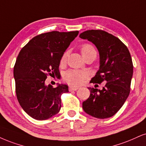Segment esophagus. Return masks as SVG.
<instances>
[{
    "label": "esophagus",
    "mask_w": 146,
    "mask_h": 146,
    "mask_svg": "<svg viewBox=\"0 0 146 146\" xmlns=\"http://www.w3.org/2000/svg\"><path fill=\"white\" fill-rule=\"evenodd\" d=\"M77 89H78V87H69V91H76Z\"/></svg>",
    "instance_id": "esophagus-1"
}]
</instances>
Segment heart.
<instances>
[{"instance_id": "b5f03b06", "label": "heart", "mask_w": 146, "mask_h": 146, "mask_svg": "<svg viewBox=\"0 0 146 146\" xmlns=\"http://www.w3.org/2000/svg\"><path fill=\"white\" fill-rule=\"evenodd\" d=\"M80 51L84 58L87 55H91V54H95L96 55V51L91 44H84L80 48ZM68 57V52H65L63 54L62 58L60 60V64L64 65L66 62ZM87 72L84 71H80V70H68L65 73L64 76V79L67 83L71 85H79L82 84L84 79L87 78Z\"/></svg>"}]
</instances>
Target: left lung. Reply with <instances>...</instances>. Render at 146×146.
Returning <instances> with one entry per match:
<instances>
[{
    "mask_svg": "<svg viewBox=\"0 0 146 146\" xmlns=\"http://www.w3.org/2000/svg\"><path fill=\"white\" fill-rule=\"evenodd\" d=\"M79 37L93 42L100 53V69L91 82H106L102 90L88 88L91 93L82 108L95 118H110L121 108L130 93L133 72L131 54L119 38L104 30H87Z\"/></svg>",
    "mask_w": 146,
    "mask_h": 146,
    "instance_id": "obj_1",
    "label": "left lung"
}]
</instances>
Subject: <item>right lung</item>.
<instances>
[{
	"label": "right lung",
	"instance_id": "obj_1",
	"mask_svg": "<svg viewBox=\"0 0 146 146\" xmlns=\"http://www.w3.org/2000/svg\"><path fill=\"white\" fill-rule=\"evenodd\" d=\"M78 31L43 33L21 48L13 69L17 98L23 110L36 120H43L60 110L61 95L68 92L66 84L53 88L45 84L48 75L57 76L63 54Z\"/></svg>",
	"mask_w": 146,
	"mask_h": 146
}]
</instances>
